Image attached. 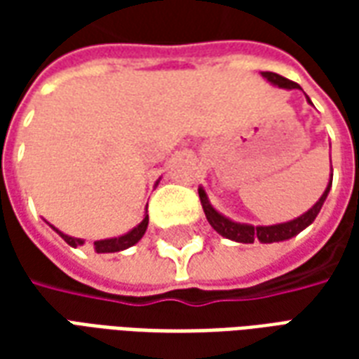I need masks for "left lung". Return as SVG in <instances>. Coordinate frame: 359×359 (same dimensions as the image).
<instances>
[{"mask_svg":"<svg viewBox=\"0 0 359 359\" xmlns=\"http://www.w3.org/2000/svg\"><path fill=\"white\" fill-rule=\"evenodd\" d=\"M269 82L273 84H277L278 88H298V84L292 81H288L285 76H280L277 73H262ZM332 184V175L331 180H329V187L323 192V196L319 198V202L308 210L304 215H300L298 219H294V221H288V223H280V225H271V226H252V225H244V223H234L231 219H226L225 215H221L219 211H215L211 208L210 200H208V196L203 192V188L198 190V194H200V202H202L203 213H205V217L210 221V225L217 231L221 236H225V238H231L234 242H244V244H252L254 241L264 242V244H271V242H280V241H288V238H292L298 233H302L304 229L308 225H311L313 221H316L317 213L321 211L323 208V202L327 194H329V190H331Z\"/></svg>","mask_w":359,"mask_h":359,"instance_id":"obj_1","label":"left lung"}]
</instances>
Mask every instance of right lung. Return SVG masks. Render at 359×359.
Listing matches in <instances>:
<instances>
[{"label":"right lung","instance_id":"add662e5","mask_svg":"<svg viewBox=\"0 0 359 359\" xmlns=\"http://www.w3.org/2000/svg\"><path fill=\"white\" fill-rule=\"evenodd\" d=\"M146 229H148V215L142 219L140 225L134 226L130 233L123 234V236H118V238H107V241L94 242V250L97 252V254H109V252H121V250L130 248V246H134V244H136V242L140 241L142 236H144ZM55 231H57V229H55ZM59 236H61V238H63V241H65L69 246H73V248H76L79 244H84L81 238H73V236H69V234L59 233Z\"/></svg>","mask_w":359,"mask_h":359}]
</instances>
